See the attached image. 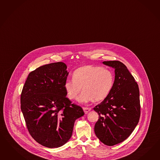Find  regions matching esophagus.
<instances>
[{
	"instance_id": "34e87169",
	"label": "esophagus",
	"mask_w": 160,
	"mask_h": 160,
	"mask_svg": "<svg viewBox=\"0 0 160 160\" xmlns=\"http://www.w3.org/2000/svg\"><path fill=\"white\" fill-rule=\"evenodd\" d=\"M82 109H83V111H84V112L86 114L88 113V112H89L91 109L90 108H87V107H84Z\"/></svg>"
}]
</instances>
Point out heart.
I'll use <instances>...</instances> for the list:
<instances>
[{
    "mask_svg": "<svg viewBox=\"0 0 160 160\" xmlns=\"http://www.w3.org/2000/svg\"><path fill=\"white\" fill-rule=\"evenodd\" d=\"M114 77L109 69L101 66H85L76 69L73 74L72 80L65 82V91L70 99L78 98L80 103L86 104L94 99L99 101L105 99L111 91Z\"/></svg>",
    "mask_w": 160,
    "mask_h": 160,
    "instance_id": "heart-1",
    "label": "heart"
}]
</instances>
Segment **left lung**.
I'll return each instance as SVG.
<instances>
[{"instance_id":"left-lung-1","label":"left lung","mask_w":160,"mask_h":160,"mask_svg":"<svg viewBox=\"0 0 160 160\" xmlns=\"http://www.w3.org/2000/svg\"><path fill=\"white\" fill-rule=\"evenodd\" d=\"M115 69V81L108 96L94 110L99 119L94 126L97 137L104 144L112 146L123 142L134 130L140 116L138 83L123 63L104 61Z\"/></svg>"}]
</instances>
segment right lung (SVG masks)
I'll return each mask as SVG.
<instances>
[{
    "instance_id": "1",
    "label": "right lung",
    "mask_w": 160,
    "mask_h": 160,
    "mask_svg": "<svg viewBox=\"0 0 160 160\" xmlns=\"http://www.w3.org/2000/svg\"><path fill=\"white\" fill-rule=\"evenodd\" d=\"M66 69L61 62L40 66L28 74L21 94V109L30 134L48 148L68 142L74 122L84 115L82 107L66 97Z\"/></svg>"
}]
</instances>
